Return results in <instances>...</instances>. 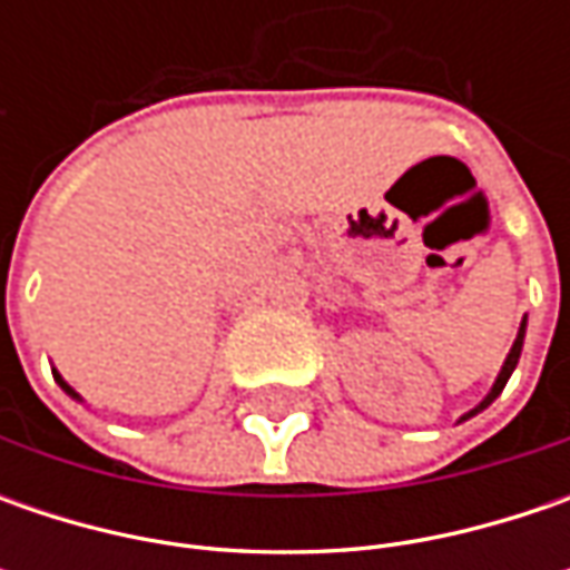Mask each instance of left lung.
<instances>
[{"label":"left lung","mask_w":570,"mask_h":570,"mask_svg":"<svg viewBox=\"0 0 570 570\" xmlns=\"http://www.w3.org/2000/svg\"><path fill=\"white\" fill-rule=\"evenodd\" d=\"M523 336H527V317H523V323H520V330H517V340H514V345H511V352H508V358H504V364H501V374H498V381H494L492 393H489V396H485L482 403L475 405L472 412H466V415H463V422H466V419H472L475 412H482L485 405H492L494 400L501 396V390H504V383H508V377L514 374L517 362H520V348H523Z\"/></svg>","instance_id":"left-lung-1"}]
</instances>
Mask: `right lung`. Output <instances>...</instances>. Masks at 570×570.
<instances>
[{
	"label": "right lung",
	"instance_id": "add662e5",
	"mask_svg": "<svg viewBox=\"0 0 570 570\" xmlns=\"http://www.w3.org/2000/svg\"><path fill=\"white\" fill-rule=\"evenodd\" d=\"M53 377H56V383H59V386H62V390H66V393H69V396H72V400H81V396H78L76 390H72V386H69V383L62 381V377H59V371H53Z\"/></svg>",
	"mask_w": 570,
	"mask_h": 570
}]
</instances>
